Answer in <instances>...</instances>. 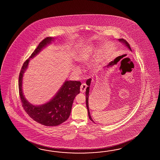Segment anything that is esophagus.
<instances>
[{"instance_id":"34e87169","label":"esophagus","mask_w":160,"mask_h":160,"mask_svg":"<svg viewBox=\"0 0 160 160\" xmlns=\"http://www.w3.org/2000/svg\"><path fill=\"white\" fill-rule=\"evenodd\" d=\"M86 88H87V85L85 83H82L80 87V91L81 92H84L86 91Z\"/></svg>"}]
</instances>
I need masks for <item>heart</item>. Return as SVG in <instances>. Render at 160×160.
<instances>
[{"label":"heart","instance_id":"b5f03b06","mask_svg":"<svg viewBox=\"0 0 160 160\" xmlns=\"http://www.w3.org/2000/svg\"><path fill=\"white\" fill-rule=\"evenodd\" d=\"M93 50V48H88V50L86 51H85L84 52H83L79 57L78 59V61L80 63H86L87 61H88V58H89V54L92 52V51ZM74 72L77 73H79L80 72V70L78 68H74Z\"/></svg>","mask_w":160,"mask_h":160}]
</instances>
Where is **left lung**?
Instances as JSON below:
<instances>
[{
    "label": "left lung",
    "instance_id": "obj_1",
    "mask_svg": "<svg viewBox=\"0 0 160 160\" xmlns=\"http://www.w3.org/2000/svg\"><path fill=\"white\" fill-rule=\"evenodd\" d=\"M118 40H119L120 42H121L122 43H123L124 44H126V46H127L128 48H129L130 50H131V48H130V46L129 44V43H128L126 40L123 39L122 38V39H119ZM91 81H92V79L90 78L88 79V80H87V81H86V84H87V85L88 86V88H86V107H87L88 111V117H89V118H90V119L92 121V122H94V121H93L92 119V118L91 117V116H90V111H89V108H88V94H89V88H90V83H91Z\"/></svg>",
    "mask_w": 160,
    "mask_h": 160
}]
</instances>
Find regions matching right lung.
Masks as SVG:
<instances>
[{
  "label": "right lung",
  "mask_w": 160,
  "mask_h": 160,
  "mask_svg": "<svg viewBox=\"0 0 160 160\" xmlns=\"http://www.w3.org/2000/svg\"><path fill=\"white\" fill-rule=\"evenodd\" d=\"M53 38L47 37L41 41L30 58L24 62L19 77V93L22 106L26 112L35 121L44 126H57L68 119L75 96L80 92V81H66L54 97L44 105H32L24 98L22 92V78L31 58H34L41 50L49 44Z\"/></svg>",
  "instance_id": "1"
}]
</instances>
